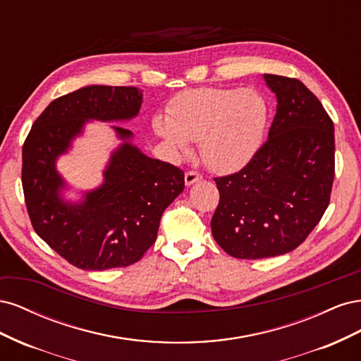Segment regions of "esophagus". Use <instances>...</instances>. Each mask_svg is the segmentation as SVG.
<instances>
[{
    "mask_svg": "<svg viewBox=\"0 0 361 361\" xmlns=\"http://www.w3.org/2000/svg\"><path fill=\"white\" fill-rule=\"evenodd\" d=\"M202 179V174L195 170H190L185 173V183L192 185L194 182H199Z\"/></svg>",
    "mask_w": 361,
    "mask_h": 361,
    "instance_id": "esophagus-1",
    "label": "esophagus"
}]
</instances>
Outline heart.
Instances as JSON below:
<instances>
[{"label":"heart","mask_w":361,"mask_h":361,"mask_svg":"<svg viewBox=\"0 0 361 361\" xmlns=\"http://www.w3.org/2000/svg\"><path fill=\"white\" fill-rule=\"evenodd\" d=\"M268 122L264 97L248 89H194L173 97L157 134L182 154L200 141L202 158L218 173L243 169L256 155Z\"/></svg>","instance_id":"heart-1"}]
</instances>
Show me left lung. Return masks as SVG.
<instances>
[{"label":"left lung","mask_w":361,"mask_h":361,"mask_svg":"<svg viewBox=\"0 0 361 361\" xmlns=\"http://www.w3.org/2000/svg\"><path fill=\"white\" fill-rule=\"evenodd\" d=\"M277 96L268 140L248 164L214 178L220 202L211 227L238 259H265L301 245L329 207L334 180V125L307 87L265 73Z\"/></svg>","instance_id":"obj_1"}]
</instances>
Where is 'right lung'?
<instances>
[{
  "instance_id": "add662e5",
  "label": "right lung",
  "mask_w": 361,
  "mask_h": 361,
  "mask_svg": "<svg viewBox=\"0 0 361 361\" xmlns=\"http://www.w3.org/2000/svg\"><path fill=\"white\" fill-rule=\"evenodd\" d=\"M137 87L89 85L54 99L32 123L23 147V190L35 232L69 264L102 271L138 262L155 243L166 207L185 187L183 171L152 159L128 141L105 170L101 188L81 204L59 197L56 158L87 118L126 120L140 111ZM120 138L133 133L116 126Z\"/></svg>"
}]
</instances>
